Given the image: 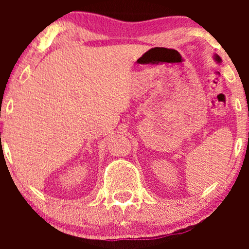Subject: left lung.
Segmentation results:
<instances>
[{
  "label": "left lung",
  "mask_w": 249,
  "mask_h": 249,
  "mask_svg": "<svg viewBox=\"0 0 249 249\" xmlns=\"http://www.w3.org/2000/svg\"><path fill=\"white\" fill-rule=\"evenodd\" d=\"M213 58H214V62H216V63H218V64H220V63H221V58H220L218 55H214Z\"/></svg>",
  "instance_id": "1"
}]
</instances>
